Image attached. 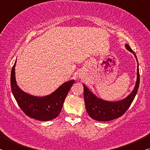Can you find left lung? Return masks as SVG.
I'll use <instances>...</instances> for the list:
<instances>
[{
	"label": "left lung",
	"instance_id": "left-lung-1",
	"mask_svg": "<svg viewBox=\"0 0 150 150\" xmlns=\"http://www.w3.org/2000/svg\"><path fill=\"white\" fill-rule=\"evenodd\" d=\"M127 50L132 53L138 63L137 79L133 91L123 99L117 101H108L98 98L85 85L84 88V100L86 110L91 118L97 121H110L122 116L130 107L138 92L139 85V65L136 55L128 44H125Z\"/></svg>",
	"mask_w": 150,
	"mask_h": 150
}]
</instances>
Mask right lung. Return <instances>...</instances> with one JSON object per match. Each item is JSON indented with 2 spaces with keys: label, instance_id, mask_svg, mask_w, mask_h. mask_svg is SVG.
Segmentation results:
<instances>
[{
  "label": "right lung",
  "instance_id": "1",
  "mask_svg": "<svg viewBox=\"0 0 150 150\" xmlns=\"http://www.w3.org/2000/svg\"><path fill=\"white\" fill-rule=\"evenodd\" d=\"M16 59L11 71V85L18 105L28 116L40 121L53 120L59 115L66 96L75 80L63 83L56 90L44 96L31 95L22 91L17 85L15 76Z\"/></svg>",
  "mask_w": 150,
  "mask_h": 150
}]
</instances>
